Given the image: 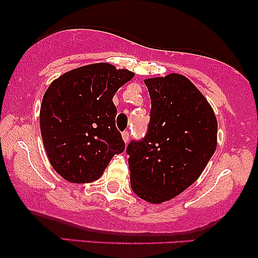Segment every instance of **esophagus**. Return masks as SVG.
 <instances>
[{
	"mask_svg": "<svg viewBox=\"0 0 258 258\" xmlns=\"http://www.w3.org/2000/svg\"><path fill=\"white\" fill-rule=\"evenodd\" d=\"M122 139L125 143H128V141H130V132L128 131L122 132Z\"/></svg>",
	"mask_w": 258,
	"mask_h": 258,
	"instance_id": "esophagus-1",
	"label": "esophagus"
}]
</instances>
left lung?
I'll return each instance as SVG.
<instances>
[{"instance_id":"obj_1","label":"left lung","mask_w":258,"mask_h":258,"mask_svg":"<svg viewBox=\"0 0 258 258\" xmlns=\"http://www.w3.org/2000/svg\"><path fill=\"white\" fill-rule=\"evenodd\" d=\"M152 109L148 131L130 142L131 188L141 199L161 204L200 177L217 147V120L203 93L185 76L144 80Z\"/></svg>"}]
</instances>
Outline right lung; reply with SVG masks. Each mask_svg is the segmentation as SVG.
Wrapping results in <instances>:
<instances>
[{"mask_svg":"<svg viewBox=\"0 0 258 258\" xmlns=\"http://www.w3.org/2000/svg\"><path fill=\"white\" fill-rule=\"evenodd\" d=\"M133 76L111 64H91L64 74L46 91L41 136L52 167L68 182L98 179L112 156L125 150L112 97Z\"/></svg>","mask_w":258,"mask_h":258,"instance_id":"obj_1","label":"right lung"}]
</instances>
